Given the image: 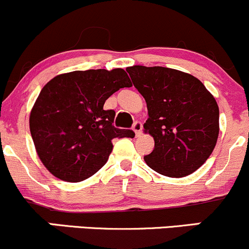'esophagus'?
Returning <instances> with one entry per match:
<instances>
[{
  "mask_svg": "<svg viewBox=\"0 0 249 249\" xmlns=\"http://www.w3.org/2000/svg\"><path fill=\"white\" fill-rule=\"evenodd\" d=\"M133 131L136 133V137H140L141 133H142V129H143V124L141 122H136L135 124H133Z\"/></svg>",
  "mask_w": 249,
  "mask_h": 249,
  "instance_id": "34e87169",
  "label": "esophagus"
}]
</instances>
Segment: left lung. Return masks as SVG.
<instances>
[{
    "label": "left lung",
    "instance_id": "left-lung-1",
    "mask_svg": "<svg viewBox=\"0 0 249 249\" xmlns=\"http://www.w3.org/2000/svg\"><path fill=\"white\" fill-rule=\"evenodd\" d=\"M148 107L144 131L155 148L144 156L155 172L182 178L197 171L213 151L219 133V109L197 77L163 67L126 68Z\"/></svg>",
    "mask_w": 249,
    "mask_h": 249
}]
</instances>
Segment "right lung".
<instances>
[{"label":"right lung","mask_w":249,"mask_h":249,"mask_svg":"<svg viewBox=\"0 0 249 249\" xmlns=\"http://www.w3.org/2000/svg\"><path fill=\"white\" fill-rule=\"evenodd\" d=\"M131 86L119 68L67 72L44 86L31 111L30 130L52 175L68 182L88 179L107 162L113 138L135 136L114 127L116 112L104 109L112 94Z\"/></svg>","instance_id":"right-lung-1"}]
</instances>
